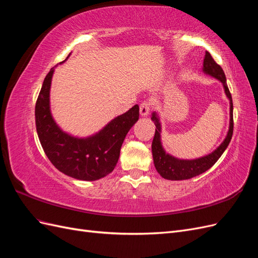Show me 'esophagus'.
I'll return each mask as SVG.
<instances>
[{
    "mask_svg": "<svg viewBox=\"0 0 258 258\" xmlns=\"http://www.w3.org/2000/svg\"><path fill=\"white\" fill-rule=\"evenodd\" d=\"M150 111L151 103L148 102V101H144V102H142L141 105H140V114H141V116H147L150 114Z\"/></svg>",
    "mask_w": 258,
    "mask_h": 258,
    "instance_id": "obj_1",
    "label": "esophagus"
}]
</instances>
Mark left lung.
<instances>
[{
	"mask_svg": "<svg viewBox=\"0 0 258 258\" xmlns=\"http://www.w3.org/2000/svg\"><path fill=\"white\" fill-rule=\"evenodd\" d=\"M202 71L205 74L214 77V79L220 81L223 84V87L226 93V97L229 100L230 105V120H229V129L226 136L225 140L222 144L218 146L215 151L210 153L204 157L196 158V159H179L174 157V156L166 153L165 148L161 144V123L159 120V116L156 112L152 114V120L154 121L156 130L155 136L152 143V153L154 165L157 172L166 179H171V181H182V179H188L194 176H197L201 173L206 172L212 167L214 163L221 157L226 148L229 145V142L232 137L233 131V117H232V99L228 89L227 83H226V76L221 66H218L214 59L211 56L210 52L206 51V56L204 59V68Z\"/></svg>",
	"mask_w": 258,
	"mask_h": 258,
	"instance_id": "obj_1",
	"label": "left lung"
}]
</instances>
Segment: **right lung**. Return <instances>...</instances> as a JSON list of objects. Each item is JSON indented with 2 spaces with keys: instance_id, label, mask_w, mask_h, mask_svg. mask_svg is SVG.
Returning <instances> with one entry per match:
<instances>
[{
  "instance_id": "add662e5",
  "label": "right lung",
  "mask_w": 258,
  "mask_h": 258,
  "mask_svg": "<svg viewBox=\"0 0 258 258\" xmlns=\"http://www.w3.org/2000/svg\"><path fill=\"white\" fill-rule=\"evenodd\" d=\"M53 72L51 68L46 75L35 104L38 139L46 156L60 172L81 181H97L114 170L123 140L139 119V105L115 117L95 135L71 136L58 126L51 115L49 95Z\"/></svg>"
}]
</instances>
